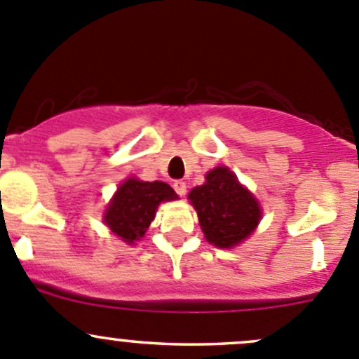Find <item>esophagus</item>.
<instances>
[{
  "mask_svg": "<svg viewBox=\"0 0 359 359\" xmlns=\"http://www.w3.org/2000/svg\"><path fill=\"white\" fill-rule=\"evenodd\" d=\"M172 187H175L176 194L181 195V197H183V195L187 194V183H184L183 180H176L175 183H172Z\"/></svg>",
  "mask_w": 359,
  "mask_h": 359,
  "instance_id": "obj_1",
  "label": "esophagus"
}]
</instances>
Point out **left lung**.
<instances>
[{
    "mask_svg": "<svg viewBox=\"0 0 359 359\" xmlns=\"http://www.w3.org/2000/svg\"><path fill=\"white\" fill-rule=\"evenodd\" d=\"M188 198L197 209L205 239L216 248L236 246L260 222L258 202L226 168L209 171L205 183L195 187Z\"/></svg>",
    "mask_w": 359,
    "mask_h": 359,
    "instance_id": "obj_1",
    "label": "left lung"
}]
</instances>
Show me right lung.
I'll return each instance as SVG.
<instances>
[{"label": "right lung", "mask_w": 359, "mask_h": 359, "mask_svg": "<svg viewBox=\"0 0 359 359\" xmlns=\"http://www.w3.org/2000/svg\"><path fill=\"white\" fill-rule=\"evenodd\" d=\"M178 198L171 187L162 181L127 180L116 190L104 212V223L122 237V241L133 244L144 236L155 218L157 205L162 201Z\"/></svg>", "instance_id": "obj_1"}]
</instances>
